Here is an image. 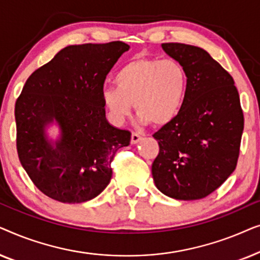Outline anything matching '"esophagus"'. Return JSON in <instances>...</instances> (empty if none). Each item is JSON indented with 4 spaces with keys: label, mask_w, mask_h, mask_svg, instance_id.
I'll return each instance as SVG.
<instances>
[{
    "label": "esophagus",
    "mask_w": 260,
    "mask_h": 260,
    "mask_svg": "<svg viewBox=\"0 0 260 260\" xmlns=\"http://www.w3.org/2000/svg\"><path fill=\"white\" fill-rule=\"evenodd\" d=\"M141 140H142V136L140 134H137V133L131 134V143H133V144L138 143V142H140Z\"/></svg>",
    "instance_id": "34e87169"
}]
</instances>
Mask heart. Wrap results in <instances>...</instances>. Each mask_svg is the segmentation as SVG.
I'll return each mask as SVG.
<instances>
[{
	"label": "heart",
	"instance_id": "heart-1",
	"mask_svg": "<svg viewBox=\"0 0 260 260\" xmlns=\"http://www.w3.org/2000/svg\"><path fill=\"white\" fill-rule=\"evenodd\" d=\"M115 85L116 88L102 91L103 105L112 123L120 125L134 104L141 122L163 126L172 123L182 109L188 74L177 60L140 56L116 73Z\"/></svg>",
	"mask_w": 260,
	"mask_h": 260
}]
</instances>
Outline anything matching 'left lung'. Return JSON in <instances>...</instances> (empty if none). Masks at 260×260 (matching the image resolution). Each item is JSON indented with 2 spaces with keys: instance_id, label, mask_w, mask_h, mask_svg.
Instances as JSON below:
<instances>
[{
  "instance_id": "1",
  "label": "left lung",
  "mask_w": 260,
  "mask_h": 260,
  "mask_svg": "<svg viewBox=\"0 0 260 260\" xmlns=\"http://www.w3.org/2000/svg\"><path fill=\"white\" fill-rule=\"evenodd\" d=\"M162 48L184 66L188 91L172 123L152 137L159 151L151 166L155 186L176 200H199L237 167L244 113L231 74L205 49L168 42Z\"/></svg>"
}]
</instances>
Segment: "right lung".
<instances>
[{"label": "right lung", "instance_id": "add662e5", "mask_svg": "<svg viewBox=\"0 0 260 260\" xmlns=\"http://www.w3.org/2000/svg\"><path fill=\"white\" fill-rule=\"evenodd\" d=\"M130 46L122 41L72 45L34 71L15 103L16 149L33 183L63 204H80L102 193L112 176L116 151L131 133L105 117V78ZM55 120L60 137L49 141Z\"/></svg>", "mask_w": 260, "mask_h": 260}]
</instances>
